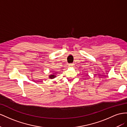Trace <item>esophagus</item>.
<instances>
[{
  "mask_svg": "<svg viewBox=\"0 0 127 127\" xmlns=\"http://www.w3.org/2000/svg\"><path fill=\"white\" fill-rule=\"evenodd\" d=\"M68 66H71V67L73 66H74V64H73V63H70V64H68Z\"/></svg>",
  "mask_w": 127,
  "mask_h": 127,
  "instance_id": "1",
  "label": "esophagus"
}]
</instances>
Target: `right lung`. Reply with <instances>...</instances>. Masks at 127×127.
<instances>
[{"label": "right lung", "mask_w": 127, "mask_h": 127, "mask_svg": "<svg viewBox=\"0 0 127 127\" xmlns=\"http://www.w3.org/2000/svg\"><path fill=\"white\" fill-rule=\"evenodd\" d=\"M55 77H56L55 75H49V78L50 79H53V78H54Z\"/></svg>", "instance_id": "add662e5"}]
</instances>
